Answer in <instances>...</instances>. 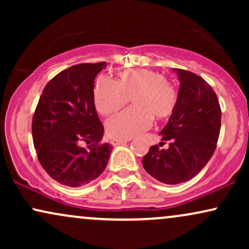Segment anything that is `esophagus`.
<instances>
[{"label": "esophagus", "mask_w": 249, "mask_h": 249, "mask_svg": "<svg viewBox=\"0 0 249 249\" xmlns=\"http://www.w3.org/2000/svg\"><path fill=\"white\" fill-rule=\"evenodd\" d=\"M130 142V139H119V138H113L112 141H111V144L113 145V146H117V145H122V144H125V142Z\"/></svg>", "instance_id": "obj_1"}]
</instances>
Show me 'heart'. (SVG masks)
<instances>
[{
	"instance_id": "heart-1",
	"label": "heart",
	"mask_w": 249,
	"mask_h": 249,
	"mask_svg": "<svg viewBox=\"0 0 249 249\" xmlns=\"http://www.w3.org/2000/svg\"><path fill=\"white\" fill-rule=\"evenodd\" d=\"M132 97L134 107L112 116L107 131L113 138L128 139L138 136L152 124L153 118L165 121L178 104V91L158 71L126 69L117 73L116 81L99 76L93 85V102L102 115H111Z\"/></svg>"
}]
</instances>
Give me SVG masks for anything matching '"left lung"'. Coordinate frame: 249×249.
<instances>
[{
    "mask_svg": "<svg viewBox=\"0 0 249 249\" xmlns=\"http://www.w3.org/2000/svg\"><path fill=\"white\" fill-rule=\"evenodd\" d=\"M176 71L178 104L161 130L159 146H151L142 158L145 171L168 185L187 181L204 168L215 151L221 126V108L212 87L191 71ZM165 143L168 146L161 149Z\"/></svg>",
    "mask_w": 249,
    "mask_h": 249,
    "instance_id": "obj_1",
    "label": "left lung"
}]
</instances>
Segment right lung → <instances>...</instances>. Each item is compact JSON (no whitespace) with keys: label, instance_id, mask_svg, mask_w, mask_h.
<instances>
[{"label":"right lung","instance_id":"1","mask_svg":"<svg viewBox=\"0 0 249 249\" xmlns=\"http://www.w3.org/2000/svg\"><path fill=\"white\" fill-rule=\"evenodd\" d=\"M105 67L107 62L82 63L57 73L34 112L31 131L39 164L65 186L98 178L110 158L112 146L102 142L104 126L93 102V83Z\"/></svg>","mask_w":249,"mask_h":249}]
</instances>
